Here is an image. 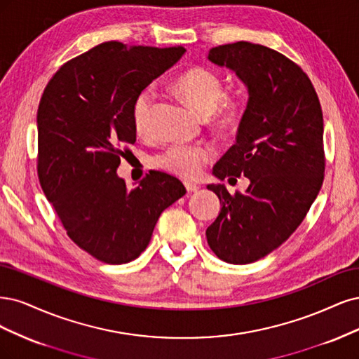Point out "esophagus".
<instances>
[{
  "instance_id": "34e87169",
  "label": "esophagus",
  "mask_w": 359,
  "mask_h": 359,
  "mask_svg": "<svg viewBox=\"0 0 359 359\" xmlns=\"http://www.w3.org/2000/svg\"><path fill=\"white\" fill-rule=\"evenodd\" d=\"M184 188H187L188 192H196L200 189L198 184H194V183H189V182H184Z\"/></svg>"
}]
</instances>
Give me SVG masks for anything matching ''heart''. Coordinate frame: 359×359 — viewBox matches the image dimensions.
Here are the masks:
<instances>
[{"instance_id": "heart-1", "label": "heart", "mask_w": 359, "mask_h": 359, "mask_svg": "<svg viewBox=\"0 0 359 359\" xmlns=\"http://www.w3.org/2000/svg\"><path fill=\"white\" fill-rule=\"evenodd\" d=\"M172 89L201 116H210L213 126L219 131H234L245 118L248 107L246 92L238 90L234 95L222 97L224 80L212 68H189L172 82ZM154 102L155 94L152 89H144L135 98L133 123L137 134L146 135L150 133ZM212 155V149L207 146L175 143L155 158V164L171 175L196 179Z\"/></svg>"}]
</instances>
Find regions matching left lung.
I'll use <instances>...</instances> for the list:
<instances>
[{
    "instance_id": "obj_1",
    "label": "left lung",
    "mask_w": 359,
    "mask_h": 359,
    "mask_svg": "<svg viewBox=\"0 0 359 359\" xmlns=\"http://www.w3.org/2000/svg\"><path fill=\"white\" fill-rule=\"evenodd\" d=\"M207 60L234 72L249 94L236 144L213 176H245L249 187L231 195L225 184H207L221 212L205 237L217 258L249 264L291 237L316 200L325 170L322 109L302 68L265 46H217Z\"/></svg>"
}]
</instances>
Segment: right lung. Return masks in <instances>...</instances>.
<instances>
[{
	"instance_id": "right-lung-1",
	"label": "right lung",
	"mask_w": 359,
	"mask_h": 359,
	"mask_svg": "<svg viewBox=\"0 0 359 359\" xmlns=\"http://www.w3.org/2000/svg\"><path fill=\"white\" fill-rule=\"evenodd\" d=\"M184 52L101 43L64 64L43 92L40 184L68 237L102 262L135 259L161 213L187 194L163 171H150L134 189L116 172L123 147L135 143V98Z\"/></svg>"
}]
</instances>
